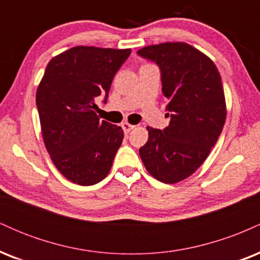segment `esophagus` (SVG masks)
<instances>
[{"label": "esophagus", "instance_id": "obj_1", "mask_svg": "<svg viewBox=\"0 0 260 260\" xmlns=\"http://www.w3.org/2000/svg\"><path fill=\"white\" fill-rule=\"evenodd\" d=\"M122 128H123L124 134H128V133L131 132V131L133 129V128H136V126H133V124L128 123V122H123V123H122Z\"/></svg>", "mask_w": 260, "mask_h": 260}]
</instances>
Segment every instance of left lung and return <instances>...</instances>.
<instances>
[{
	"mask_svg": "<svg viewBox=\"0 0 260 260\" xmlns=\"http://www.w3.org/2000/svg\"><path fill=\"white\" fill-rule=\"evenodd\" d=\"M138 55L160 67L170 117L164 131L147 127L140 159L157 181L177 183L201 168L221 133L228 112L221 77L211 58L182 41L149 45Z\"/></svg>",
	"mask_w": 260,
	"mask_h": 260,
	"instance_id": "1",
	"label": "left lung"
}]
</instances>
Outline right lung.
I'll return each instance as SVG.
<instances>
[{
  "label": "right lung",
  "mask_w": 260,
  "mask_h": 260,
  "mask_svg": "<svg viewBox=\"0 0 260 260\" xmlns=\"http://www.w3.org/2000/svg\"><path fill=\"white\" fill-rule=\"evenodd\" d=\"M131 49L74 46L46 66L37 90L45 147L73 183L91 186L109 175L123 129L100 121L95 100L106 96ZM106 101V99H105Z\"/></svg>",
  "instance_id": "1"
}]
</instances>
